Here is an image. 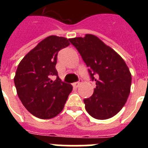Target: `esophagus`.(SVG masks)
<instances>
[{"mask_svg":"<svg viewBox=\"0 0 148 148\" xmlns=\"http://www.w3.org/2000/svg\"><path fill=\"white\" fill-rule=\"evenodd\" d=\"M81 83H82V80H79L78 82H75V83L73 84V87H75V88H77V87H78L79 86H80Z\"/></svg>","mask_w":148,"mask_h":148,"instance_id":"34e87169","label":"esophagus"}]
</instances>
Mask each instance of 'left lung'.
Returning a JSON list of instances; mask_svg holds the SVG:
<instances>
[{"label":"left lung","mask_w":148,"mask_h":148,"mask_svg":"<svg viewBox=\"0 0 148 148\" xmlns=\"http://www.w3.org/2000/svg\"><path fill=\"white\" fill-rule=\"evenodd\" d=\"M88 69L96 87L92 96L84 99L85 109L96 119H108L116 115L126 103L131 86V74L126 63L99 38L87 34L70 38Z\"/></svg>","instance_id":"1"}]
</instances>
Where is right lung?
<instances>
[{
	"instance_id": "right-lung-1",
	"label": "right lung",
	"mask_w": 148,
	"mask_h": 148,
	"mask_svg": "<svg viewBox=\"0 0 148 148\" xmlns=\"http://www.w3.org/2000/svg\"><path fill=\"white\" fill-rule=\"evenodd\" d=\"M70 45L64 37L51 35L27 53L15 73L14 82L18 97L26 109L37 118L49 119L62 111L73 90L63 82L56 69L57 56ZM56 75L55 81L50 77Z\"/></svg>"
}]
</instances>
